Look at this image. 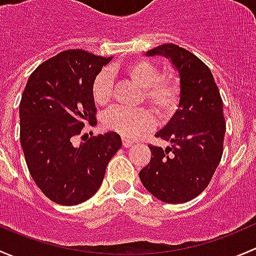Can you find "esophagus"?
<instances>
[{
    "mask_svg": "<svg viewBox=\"0 0 256 256\" xmlns=\"http://www.w3.org/2000/svg\"><path fill=\"white\" fill-rule=\"evenodd\" d=\"M122 143H123V146H126V148H129V146H133V140H130V139H128V138H124V136L122 138Z\"/></svg>",
    "mask_w": 256,
    "mask_h": 256,
    "instance_id": "esophagus-1",
    "label": "esophagus"
}]
</instances>
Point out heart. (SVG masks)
Listing matches in <instances>:
<instances>
[{
	"label": "heart",
	"instance_id": "b5f03b06",
	"mask_svg": "<svg viewBox=\"0 0 256 256\" xmlns=\"http://www.w3.org/2000/svg\"><path fill=\"white\" fill-rule=\"evenodd\" d=\"M120 71L142 88L139 101H144L162 120L172 117L180 107L182 86L175 75H160V69L148 59H134L120 66ZM113 94L112 78L108 70H101L91 82L94 104L104 106ZM104 128L126 138H136L154 124L152 114L146 108L113 107L102 118Z\"/></svg>",
	"mask_w": 256,
	"mask_h": 256
}]
</instances>
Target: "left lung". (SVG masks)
<instances>
[{
    "label": "left lung",
    "mask_w": 256,
    "mask_h": 256,
    "mask_svg": "<svg viewBox=\"0 0 256 256\" xmlns=\"http://www.w3.org/2000/svg\"><path fill=\"white\" fill-rule=\"evenodd\" d=\"M156 54L170 58L178 69L182 96L175 116L155 134L172 146L162 150L150 144L152 158L139 178L160 201L184 204L206 188L222 159L223 101L212 72L196 55L172 43L146 52Z\"/></svg>",
    "instance_id": "obj_1"
}]
</instances>
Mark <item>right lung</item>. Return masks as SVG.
<instances>
[{"mask_svg": "<svg viewBox=\"0 0 256 256\" xmlns=\"http://www.w3.org/2000/svg\"><path fill=\"white\" fill-rule=\"evenodd\" d=\"M110 60L65 50L42 62L23 91L20 146L34 182L55 204L74 206L94 196L122 146L116 132L76 143L84 126L97 122L91 82Z\"/></svg>", "mask_w": 256, "mask_h": 256, "instance_id": "add662e5", "label": "right lung"}]
</instances>
